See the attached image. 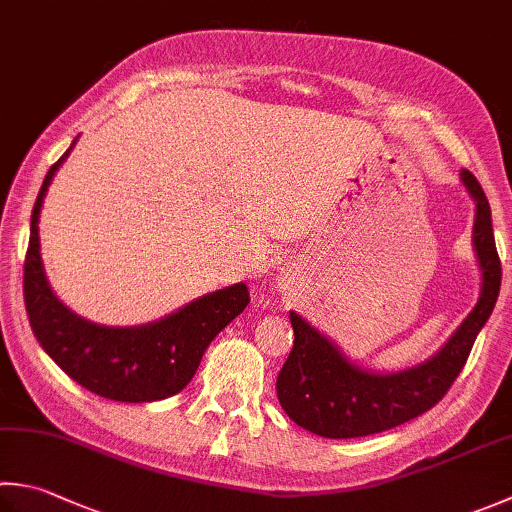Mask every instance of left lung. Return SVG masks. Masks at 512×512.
I'll list each match as a JSON object with an SVG mask.
<instances>
[{
  "mask_svg": "<svg viewBox=\"0 0 512 512\" xmlns=\"http://www.w3.org/2000/svg\"><path fill=\"white\" fill-rule=\"evenodd\" d=\"M462 182L477 204L473 242L484 277L482 297L473 313L435 357L393 375H375L350 364L324 335L290 313L295 339L277 375V397L297 426L328 439L382 433L424 415L442 402L462 373L502 286V262L497 255L488 199L470 170H462Z\"/></svg>",
  "mask_w": 512,
  "mask_h": 512,
  "instance_id": "8db88e82",
  "label": "left lung"
}]
</instances>
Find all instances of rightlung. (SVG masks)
<instances>
[{"label": "right lung", "mask_w": 512, "mask_h": 512, "mask_svg": "<svg viewBox=\"0 0 512 512\" xmlns=\"http://www.w3.org/2000/svg\"><path fill=\"white\" fill-rule=\"evenodd\" d=\"M70 148L50 166L30 215L24 262V304L30 328L50 359L90 393L130 404L166 399L186 388L208 344L248 306V288L235 284L217 290L139 328L97 326L70 313L46 282L37 235L39 208Z\"/></svg>", "instance_id": "right-lung-1"}]
</instances>
